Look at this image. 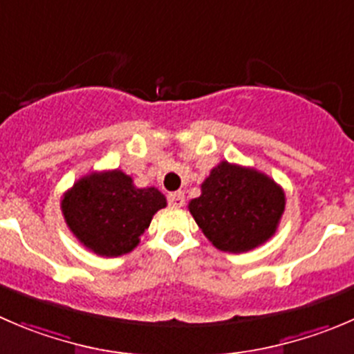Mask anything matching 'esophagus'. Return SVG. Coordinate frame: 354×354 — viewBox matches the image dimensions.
Masks as SVG:
<instances>
[{"mask_svg": "<svg viewBox=\"0 0 354 354\" xmlns=\"http://www.w3.org/2000/svg\"><path fill=\"white\" fill-rule=\"evenodd\" d=\"M167 202H169L171 207H183L185 204V195L183 192H173V194L167 195Z\"/></svg>", "mask_w": 354, "mask_h": 354, "instance_id": "1", "label": "esophagus"}]
</instances>
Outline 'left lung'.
Instances as JSON below:
<instances>
[{
	"instance_id": "1",
	"label": "left lung",
	"mask_w": 354,
	"mask_h": 354,
	"mask_svg": "<svg viewBox=\"0 0 354 354\" xmlns=\"http://www.w3.org/2000/svg\"><path fill=\"white\" fill-rule=\"evenodd\" d=\"M201 190V197L192 198L188 209L216 249L247 252L275 235L286 194L264 173L223 160Z\"/></svg>"
}]
</instances>
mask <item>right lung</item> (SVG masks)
I'll return each mask as SVG.
<instances>
[{
  "mask_svg": "<svg viewBox=\"0 0 354 354\" xmlns=\"http://www.w3.org/2000/svg\"><path fill=\"white\" fill-rule=\"evenodd\" d=\"M156 187L136 188L121 169L82 176L62 198V212L75 239L98 256L128 254L140 243L153 214L166 207Z\"/></svg>",
  "mask_w": 354,
  "mask_h": 354,
  "instance_id": "obj_1",
  "label": "right lung"
}]
</instances>
